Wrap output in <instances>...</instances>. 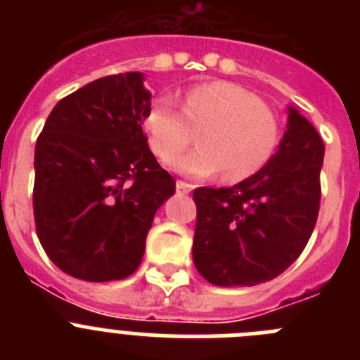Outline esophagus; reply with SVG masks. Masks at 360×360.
<instances>
[{
    "mask_svg": "<svg viewBox=\"0 0 360 360\" xmlns=\"http://www.w3.org/2000/svg\"><path fill=\"white\" fill-rule=\"evenodd\" d=\"M191 191H193V186H191V184L178 180V182H176V193H178V195H189Z\"/></svg>",
    "mask_w": 360,
    "mask_h": 360,
    "instance_id": "34e87169",
    "label": "esophagus"
}]
</instances>
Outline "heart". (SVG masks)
Listing matches in <instances>:
<instances>
[{
    "label": "heart",
    "instance_id": "obj_1",
    "mask_svg": "<svg viewBox=\"0 0 360 360\" xmlns=\"http://www.w3.org/2000/svg\"><path fill=\"white\" fill-rule=\"evenodd\" d=\"M200 129L199 148L174 155ZM153 153L165 158L169 169L191 178L221 173L240 182L262 169L279 142V120L254 94L232 82H207L184 95L182 111L169 95H160L144 115Z\"/></svg>",
    "mask_w": 360,
    "mask_h": 360
}]
</instances>
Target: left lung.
<instances>
[{"label": "left lung", "mask_w": 360, "mask_h": 360, "mask_svg": "<svg viewBox=\"0 0 360 360\" xmlns=\"http://www.w3.org/2000/svg\"><path fill=\"white\" fill-rule=\"evenodd\" d=\"M278 151L232 187H198L193 262L218 287H254L278 278L307 247L321 202L324 144L288 106Z\"/></svg>", "instance_id": "8db88e82"}]
</instances>
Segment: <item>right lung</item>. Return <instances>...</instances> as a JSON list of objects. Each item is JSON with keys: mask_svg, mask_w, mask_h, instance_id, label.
I'll use <instances>...</instances> for the list:
<instances>
[{"mask_svg": "<svg viewBox=\"0 0 360 360\" xmlns=\"http://www.w3.org/2000/svg\"><path fill=\"white\" fill-rule=\"evenodd\" d=\"M149 104L144 73H119L61 98L44 122L34 157L36 231L72 278L133 274L155 212L174 195L142 133Z\"/></svg>", "mask_w": 360, "mask_h": 360, "instance_id": "1", "label": "right lung"}]
</instances>
